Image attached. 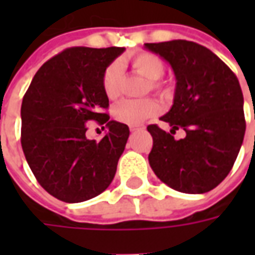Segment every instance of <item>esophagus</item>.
I'll return each mask as SVG.
<instances>
[{
	"label": "esophagus",
	"mask_w": 255,
	"mask_h": 255,
	"mask_svg": "<svg viewBox=\"0 0 255 255\" xmlns=\"http://www.w3.org/2000/svg\"><path fill=\"white\" fill-rule=\"evenodd\" d=\"M140 128H142V127H136V126H131V127H129V131H131V132H135V131H138V129H140Z\"/></svg>",
	"instance_id": "1"
}]
</instances>
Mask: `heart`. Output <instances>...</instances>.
<instances>
[{
    "label": "heart",
    "instance_id": "b5f03b06",
    "mask_svg": "<svg viewBox=\"0 0 255 255\" xmlns=\"http://www.w3.org/2000/svg\"><path fill=\"white\" fill-rule=\"evenodd\" d=\"M133 71L149 80L146 86V93L150 90L161 97H169L172 94V86L161 80L165 72V64L157 54L150 52H140L131 58ZM123 69L120 63H112L106 68L102 79V86L105 95L109 100H116L122 94ZM160 112L158 102L153 98L143 100H124L113 108V117L117 122L128 126H139L144 120L154 117Z\"/></svg>",
    "mask_w": 255,
    "mask_h": 255
}]
</instances>
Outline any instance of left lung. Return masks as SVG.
<instances>
[{
    "instance_id": "8db88e82",
    "label": "left lung",
    "mask_w": 255,
    "mask_h": 255,
    "mask_svg": "<svg viewBox=\"0 0 255 255\" xmlns=\"http://www.w3.org/2000/svg\"><path fill=\"white\" fill-rule=\"evenodd\" d=\"M146 49L171 64L176 90L171 111L147 131L153 136L149 162L161 182L176 191L203 194L224 180L243 143L246 120L236 75L208 47L175 39L146 43ZM186 136L176 141V129Z\"/></svg>"
}]
</instances>
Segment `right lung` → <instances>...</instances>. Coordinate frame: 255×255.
I'll list each match as a JSON object with an SVG mask.
<instances>
[{
	"label": "right lung",
	"mask_w": 255,
	"mask_h": 255,
	"mask_svg": "<svg viewBox=\"0 0 255 255\" xmlns=\"http://www.w3.org/2000/svg\"><path fill=\"white\" fill-rule=\"evenodd\" d=\"M124 47H69L43 64L21 102V147L38 183L68 203L100 195L115 177L129 128L109 120L102 79ZM105 124L100 142L85 123Z\"/></svg>",
	"instance_id": "1"
}]
</instances>
